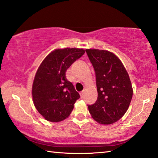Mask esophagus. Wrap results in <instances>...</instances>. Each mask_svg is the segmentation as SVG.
Wrapping results in <instances>:
<instances>
[{"label": "esophagus", "instance_id": "esophagus-1", "mask_svg": "<svg viewBox=\"0 0 158 158\" xmlns=\"http://www.w3.org/2000/svg\"><path fill=\"white\" fill-rule=\"evenodd\" d=\"M84 95V91H81V93H80V97H81V98H83Z\"/></svg>", "mask_w": 158, "mask_h": 158}]
</instances>
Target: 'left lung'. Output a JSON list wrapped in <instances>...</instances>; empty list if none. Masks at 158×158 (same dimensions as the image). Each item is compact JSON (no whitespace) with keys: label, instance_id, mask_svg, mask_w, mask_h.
I'll list each match as a JSON object with an SVG mask.
<instances>
[{"label":"left lung","instance_id":"8db88e82","mask_svg":"<svg viewBox=\"0 0 158 158\" xmlns=\"http://www.w3.org/2000/svg\"><path fill=\"white\" fill-rule=\"evenodd\" d=\"M95 71L97 100L88 108L100 124L118 121L127 113L133 97L130 77L118 56L108 50L86 49Z\"/></svg>","mask_w":158,"mask_h":158}]
</instances>
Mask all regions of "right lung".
<instances>
[{
    "mask_svg": "<svg viewBox=\"0 0 158 158\" xmlns=\"http://www.w3.org/2000/svg\"><path fill=\"white\" fill-rule=\"evenodd\" d=\"M84 53L82 48L56 49L45 57L37 69L31 88L33 103L47 121L59 122L68 118L79 99L65 73Z\"/></svg>",
    "mask_w": 158,
    "mask_h": 158,
    "instance_id": "obj_1",
    "label": "right lung"
}]
</instances>
